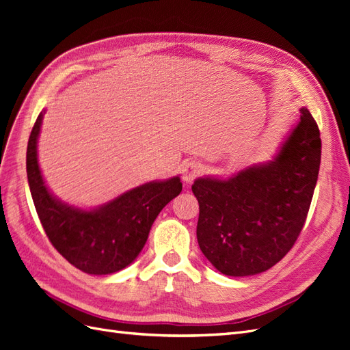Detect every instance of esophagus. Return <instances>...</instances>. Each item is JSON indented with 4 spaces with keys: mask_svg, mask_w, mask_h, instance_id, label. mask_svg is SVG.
I'll list each match as a JSON object with an SVG mask.
<instances>
[{
    "mask_svg": "<svg viewBox=\"0 0 350 350\" xmlns=\"http://www.w3.org/2000/svg\"><path fill=\"white\" fill-rule=\"evenodd\" d=\"M200 171H201L200 163H197V162H194V161L185 162V163L183 165V179H184V183H187V184L193 183L194 179L198 176Z\"/></svg>",
    "mask_w": 350,
    "mask_h": 350,
    "instance_id": "34e87169",
    "label": "esophagus"
}]
</instances>
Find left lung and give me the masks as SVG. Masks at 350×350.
<instances>
[{
	"label": "left lung",
	"instance_id": "obj_1",
	"mask_svg": "<svg viewBox=\"0 0 350 350\" xmlns=\"http://www.w3.org/2000/svg\"><path fill=\"white\" fill-rule=\"evenodd\" d=\"M299 111V122L273 161L226 179L197 178L193 184L200 206V250L226 276L269 270L289 252L304 228L320 171L321 139L311 112Z\"/></svg>",
	"mask_w": 350,
	"mask_h": 350
}]
</instances>
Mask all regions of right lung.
Instances as JSON below:
<instances>
[{"mask_svg": "<svg viewBox=\"0 0 350 350\" xmlns=\"http://www.w3.org/2000/svg\"><path fill=\"white\" fill-rule=\"evenodd\" d=\"M45 109L30 133L26 153L31 198L52 245L74 267L102 276L120 271L139 257L161 210L183 191L179 176L150 181L86 210L49 191L38 162V139Z\"/></svg>", "mask_w": 350, "mask_h": 350, "instance_id": "1", "label": "right lung"}]
</instances>
